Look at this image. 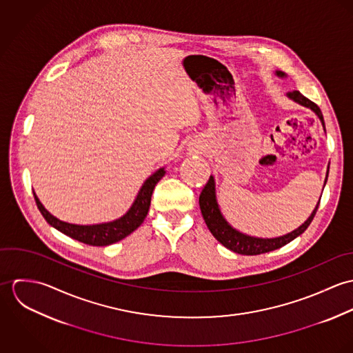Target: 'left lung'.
Segmentation results:
<instances>
[{
	"instance_id": "left-lung-1",
	"label": "left lung",
	"mask_w": 353,
	"mask_h": 353,
	"mask_svg": "<svg viewBox=\"0 0 353 353\" xmlns=\"http://www.w3.org/2000/svg\"><path fill=\"white\" fill-rule=\"evenodd\" d=\"M276 74L281 79L287 76L281 70H276ZM287 97L291 101H296L301 105H304V107L310 108L311 111H314L315 115L319 118L323 129H325V121H323L322 111L314 101L303 97L299 91L288 92ZM329 167H330V163L327 164V171H326V178H325L323 188L327 182ZM319 201H321V199H319ZM319 201L316 203V206L314 208V210L311 212L310 217L296 230H294V231H291V232H288L283 236H277V238H256V236H252V235H248V234H243V232L238 231L236 228H234L225 220V217L223 216V213L219 208V203H217L216 183H214V178L212 175H210L208 183L205 185V188L202 189L201 194H200V208H201L202 217H203L205 224L208 225L209 231L212 232V235L228 250L242 254V255H256V254H262V252H273L276 249H280V248L285 246L287 243H290L291 241H294L295 238L302 235L303 232L307 230V227L310 225V223L312 221V219L316 213V209L319 206Z\"/></svg>"
}]
</instances>
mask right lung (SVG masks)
Returning a JSON list of instances; mask_svg holds the SVG:
<instances>
[{"mask_svg":"<svg viewBox=\"0 0 353 353\" xmlns=\"http://www.w3.org/2000/svg\"><path fill=\"white\" fill-rule=\"evenodd\" d=\"M164 174H165L164 167L154 171L143 183L141 189L137 193L136 200L133 201L132 206L123 216H121L117 220H112L108 223H101V224L80 225V224L62 221L55 216H52L50 212L42 205V202L39 201V199L37 197L35 192H34V197L42 216L55 230L90 246H108L122 241L143 224L150 210L153 189L156 183L164 176Z\"/></svg>","mask_w":353,"mask_h":353,"instance_id":"obj_1","label":"right lung"}]
</instances>
